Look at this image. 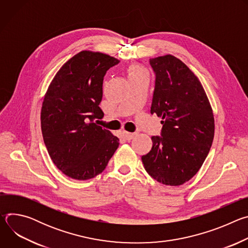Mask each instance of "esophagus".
I'll return each instance as SVG.
<instances>
[{
	"label": "esophagus",
	"mask_w": 248,
	"mask_h": 248,
	"mask_svg": "<svg viewBox=\"0 0 248 248\" xmlns=\"http://www.w3.org/2000/svg\"><path fill=\"white\" fill-rule=\"evenodd\" d=\"M134 135H135V133H130V132H126V131L123 132V136L125 140H131L134 137Z\"/></svg>",
	"instance_id": "esophagus-1"
}]
</instances>
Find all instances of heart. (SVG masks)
Wrapping results in <instances>:
<instances>
[{
    "mask_svg": "<svg viewBox=\"0 0 248 248\" xmlns=\"http://www.w3.org/2000/svg\"><path fill=\"white\" fill-rule=\"evenodd\" d=\"M127 73L129 79H134V78H148L147 72L146 70L139 64L133 63L130 64L127 68Z\"/></svg>",
    "mask_w": 248,
    "mask_h": 248,
    "instance_id": "heart-1",
    "label": "heart"
}]
</instances>
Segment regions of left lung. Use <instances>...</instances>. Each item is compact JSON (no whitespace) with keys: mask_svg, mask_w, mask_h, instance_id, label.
<instances>
[{"mask_svg":"<svg viewBox=\"0 0 248 248\" xmlns=\"http://www.w3.org/2000/svg\"><path fill=\"white\" fill-rule=\"evenodd\" d=\"M156 75L151 114L162 118V137L141 157L158 183L178 186L203 165L214 139L215 121L206 92L189 67L171 55L150 59Z\"/></svg>","mask_w":248,"mask_h":248,"instance_id":"left-lung-1","label":"left lung"}]
</instances>
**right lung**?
Segmentation results:
<instances>
[{
    "instance_id": "obj_1",
    "label": "right lung",
    "mask_w": 248,
    "mask_h": 248,
    "mask_svg": "<svg viewBox=\"0 0 248 248\" xmlns=\"http://www.w3.org/2000/svg\"><path fill=\"white\" fill-rule=\"evenodd\" d=\"M120 61L81 51L64 62L51 81L41 109L44 143L56 167L68 178L90 180L101 173L119 147V138L96 120L103 79Z\"/></svg>"
}]
</instances>
